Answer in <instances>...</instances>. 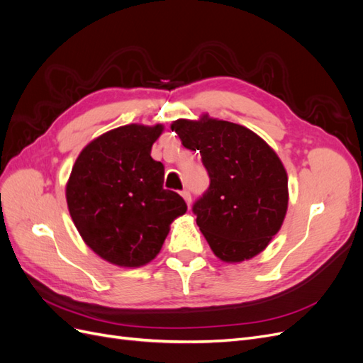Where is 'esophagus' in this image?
Instances as JSON below:
<instances>
[{"mask_svg":"<svg viewBox=\"0 0 363 363\" xmlns=\"http://www.w3.org/2000/svg\"><path fill=\"white\" fill-rule=\"evenodd\" d=\"M182 196L184 199L186 204L191 206V203H192V195H191V192H189L188 189H183V191H182Z\"/></svg>","mask_w":363,"mask_h":363,"instance_id":"1","label":"esophagus"}]
</instances>
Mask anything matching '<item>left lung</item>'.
<instances>
[{"instance_id": "left-lung-1", "label": "left lung", "mask_w": 363, "mask_h": 363, "mask_svg": "<svg viewBox=\"0 0 363 363\" xmlns=\"http://www.w3.org/2000/svg\"><path fill=\"white\" fill-rule=\"evenodd\" d=\"M171 128L184 148L200 151L211 179L192 212L212 251L224 262L259 255L288 208V175L276 152L228 121L180 119Z\"/></svg>"}]
</instances>
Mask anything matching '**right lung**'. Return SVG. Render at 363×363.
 Returning <instances> with one entry per match:
<instances>
[{
	"label": "right lung",
	"mask_w": 363,
	"mask_h": 363,
	"mask_svg": "<svg viewBox=\"0 0 363 363\" xmlns=\"http://www.w3.org/2000/svg\"><path fill=\"white\" fill-rule=\"evenodd\" d=\"M163 127H118L77 157L67 186L72 221L98 256L119 267H140L157 256L169 224L188 211L163 189L164 168L151 157Z\"/></svg>",
	"instance_id": "1"
}]
</instances>
